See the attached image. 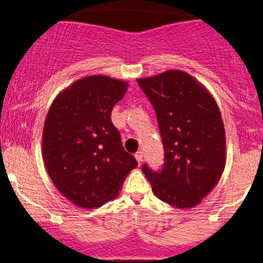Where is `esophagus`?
<instances>
[{
    "label": "esophagus",
    "instance_id": "obj_1",
    "mask_svg": "<svg viewBox=\"0 0 263 263\" xmlns=\"http://www.w3.org/2000/svg\"><path fill=\"white\" fill-rule=\"evenodd\" d=\"M135 158H136V160H137L138 165H141L142 161H143V152H137V153H136Z\"/></svg>",
    "mask_w": 263,
    "mask_h": 263
}]
</instances>
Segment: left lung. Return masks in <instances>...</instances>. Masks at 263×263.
I'll list each match as a JSON object with an SVG mask.
<instances>
[{
  "mask_svg": "<svg viewBox=\"0 0 263 263\" xmlns=\"http://www.w3.org/2000/svg\"><path fill=\"white\" fill-rule=\"evenodd\" d=\"M155 110L164 164L142 172L154 194L172 206L198 205L217 184L226 164V136L211 95L187 72L168 70L137 80Z\"/></svg>",
  "mask_w": 263,
  "mask_h": 263,
  "instance_id": "left-lung-1",
  "label": "left lung"
}]
</instances>
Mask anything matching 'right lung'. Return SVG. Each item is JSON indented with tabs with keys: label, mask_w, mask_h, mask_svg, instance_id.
Masks as SVG:
<instances>
[{
	"label": "right lung",
	"mask_w": 263,
	"mask_h": 263,
	"mask_svg": "<svg viewBox=\"0 0 263 263\" xmlns=\"http://www.w3.org/2000/svg\"><path fill=\"white\" fill-rule=\"evenodd\" d=\"M126 91L124 81L92 75L74 82L49 108L43 161L53 184L80 208H99L114 199L137 166L110 118Z\"/></svg>",
	"instance_id": "1"
}]
</instances>
